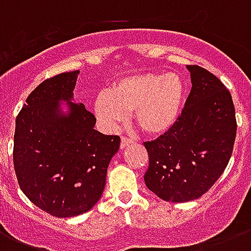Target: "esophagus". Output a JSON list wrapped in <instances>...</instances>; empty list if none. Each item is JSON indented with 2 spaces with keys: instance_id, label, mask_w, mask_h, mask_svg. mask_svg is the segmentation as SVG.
Instances as JSON below:
<instances>
[{
  "instance_id": "obj_1",
  "label": "esophagus",
  "mask_w": 251,
  "mask_h": 251,
  "mask_svg": "<svg viewBox=\"0 0 251 251\" xmlns=\"http://www.w3.org/2000/svg\"><path fill=\"white\" fill-rule=\"evenodd\" d=\"M133 143V139H130L129 137H122L121 138V149H125V147H127L129 145H131Z\"/></svg>"
}]
</instances>
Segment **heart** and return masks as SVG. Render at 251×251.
I'll return each mask as SVG.
<instances>
[{"label": "heart", "mask_w": 251, "mask_h": 251, "mask_svg": "<svg viewBox=\"0 0 251 251\" xmlns=\"http://www.w3.org/2000/svg\"><path fill=\"white\" fill-rule=\"evenodd\" d=\"M185 99L183 80L176 74H139L126 76L102 92L95 102V112L106 126L125 122L133 110L134 122L150 135L172 129L179 117Z\"/></svg>", "instance_id": "b5f03b06"}]
</instances>
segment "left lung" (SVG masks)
Returning a JSON list of instances; mask_svg holds the SVG:
<instances>
[{
	"label": "left lung",
	"mask_w": 251,
	"mask_h": 251,
	"mask_svg": "<svg viewBox=\"0 0 251 251\" xmlns=\"http://www.w3.org/2000/svg\"><path fill=\"white\" fill-rule=\"evenodd\" d=\"M191 90L178 120L145 142L146 186L167 202H189L210 190L229 163L237 121L229 90L198 65H187Z\"/></svg>",
	"instance_id": "8db88e82"
}]
</instances>
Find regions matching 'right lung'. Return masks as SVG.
Here are the masks:
<instances>
[{
    "label": "right lung",
    "instance_id": "1",
    "mask_svg": "<svg viewBox=\"0 0 251 251\" xmlns=\"http://www.w3.org/2000/svg\"><path fill=\"white\" fill-rule=\"evenodd\" d=\"M78 74L61 73L41 82L15 120L13 163L19 187L35 206L57 218L95 206L121 142L95 130L96 118L83 104L69 101V116L57 112L60 99L73 98Z\"/></svg>",
    "mask_w": 251,
    "mask_h": 251
}]
</instances>
